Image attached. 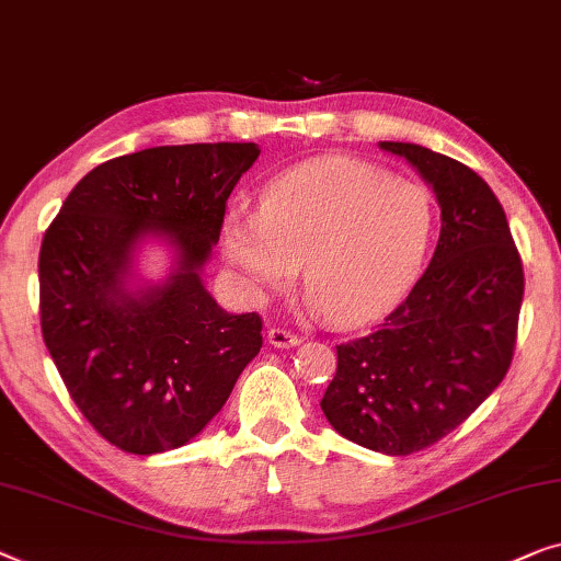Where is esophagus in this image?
I'll return each mask as SVG.
<instances>
[{
	"instance_id": "1",
	"label": "esophagus",
	"mask_w": 561,
	"mask_h": 561,
	"mask_svg": "<svg viewBox=\"0 0 561 561\" xmlns=\"http://www.w3.org/2000/svg\"><path fill=\"white\" fill-rule=\"evenodd\" d=\"M267 341H271V344L278 346V348H290V346L300 344V336L294 334V331L283 329V327H273L271 331H267Z\"/></svg>"
}]
</instances>
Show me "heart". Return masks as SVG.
I'll return each mask as SVG.
<instances>
[{
    "instance_id": "obj_1",
    "label": "heart",
    "mask_w": 561,
    "mask_h": 561,
    "mask_svg": "<svg viewBox=\"0 0 561 561\" xmlns=\"http://www.w3.org/2000/svg\"><path fill=\"white\" fill-rule=\"evenodd\" d=\"M435 199L367 161L329 157L275 176L261 209H227L222 250L255 298L283 290L304 261L308 308L359 327L408 296L433 245Z\"/></svg>"
}]
</instances>
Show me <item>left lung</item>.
I'll use <instances>...</instances> for the list:
<instances>
[{"instance_id":"8db88e82","label":"left lung","mask_w":561,"mask_h":561,"mask_svg":"<svg viewBox=\"0 0 561 561\" xmlns=\"http://www.w3.org/2000/svg\"><path fill=\"white\" fill-rule=\"evenodd\" d=\"M379 146L433 184L440 240L379 329L336 346L321 410L346 440L410 456L453 433L506 377L524 265L501 202L473 169L417 144Z\"/></svg>"}]
</instances>
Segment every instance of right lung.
I'll list each match as a JSON object with an SVG mask.
<instances>
[{
  "instance_id": "obj_1",
  "label": "right lung",
  "mask_w": 561,
  "mask_h": 561,
  "mask_svg": "<svg viewBox=\"0 0 561 561\" xmlns=\"http://www.w3.org/2000/svg\"><path fill=\"white\" fill-rule=\"evenodd\" d=\"M255 144L157 146L95 167L39 248V327L72 402L134 456L190 443L263 346L257 313L232 316L202 283L227 197ZM164 233L178 265L161 287L123 288L135 245Z\"/></svg>"
}]
</instances>
